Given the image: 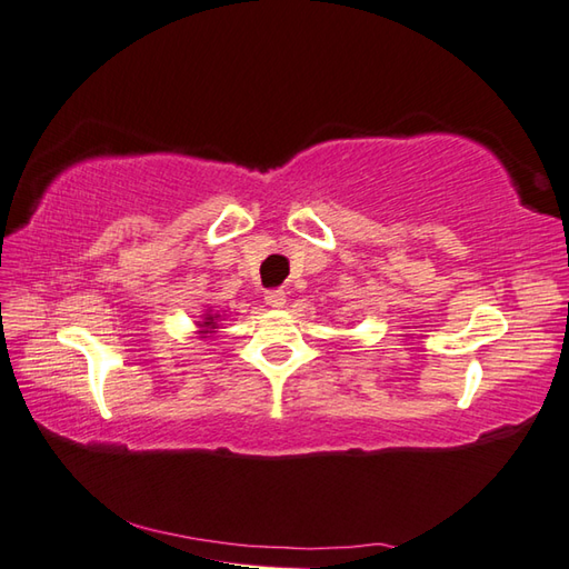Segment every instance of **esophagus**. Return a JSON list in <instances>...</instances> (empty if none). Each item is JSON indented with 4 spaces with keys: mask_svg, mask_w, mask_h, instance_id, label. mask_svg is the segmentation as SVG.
<instances>
[{
    "mask_svg": "<svg viewBox=\"0 0 569 569\" xmlns=\"http://www.w3.org/2000/svg\"><path fill=\"white\" fill-rule=\"evenodd\" d=\"M266 303H269L271 308H283L286 306V291H281V288L269 291V293H266Z\"/></svg>",
    "mask_w": 569,
    "mask_h": 569,
    "instance_id": "1",
    "label": "esophagus"
}]
</instances>
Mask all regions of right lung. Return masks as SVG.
I'll use <instances>...</instances> for the list:
<instances>
[{
    "label": "right lung",
    "mask_w": 569,
    "mask_h": 569,
    "mask_svg": "<svg viewBox=\"0 0 569 569\" xmlns=\"http://www.w3.org/2000/svg\"><path fill=\"white\" fill-rule=\"evenodd\" d=\"M227 318H229L227 310H214L212 306H208L196 322V328H198L196 335L200 337V340H208V337H212L217 330L222 328V320H227Z\"/></svg>",
    "instance_id": "right-lung-1"
}]
</instances>
